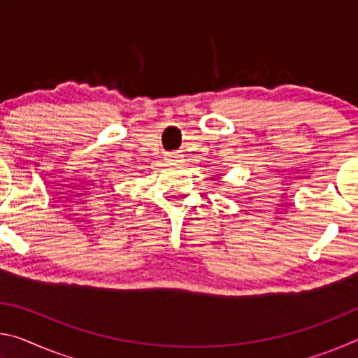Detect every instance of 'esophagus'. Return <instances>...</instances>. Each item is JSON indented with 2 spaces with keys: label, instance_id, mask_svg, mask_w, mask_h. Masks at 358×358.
I'll return each instance as SVG.
<instances>
[{
  "label": "esophagus",
  "instance_id": "obj_1",
  "mask_svg": "<svg viewBox=\"0 0 358 358\" xmlns=\"http://www.w3.org/2000/svg\"><path fill=\"white\" fill-rule=\"evenodd\" d=\"M166 159H167V162H172V164H177V162L181 161L180 151H172V153H167V155H166Z\"/></svg>",
  "mask_w": 358,
  "mask_h": 358
}]
</instances>
